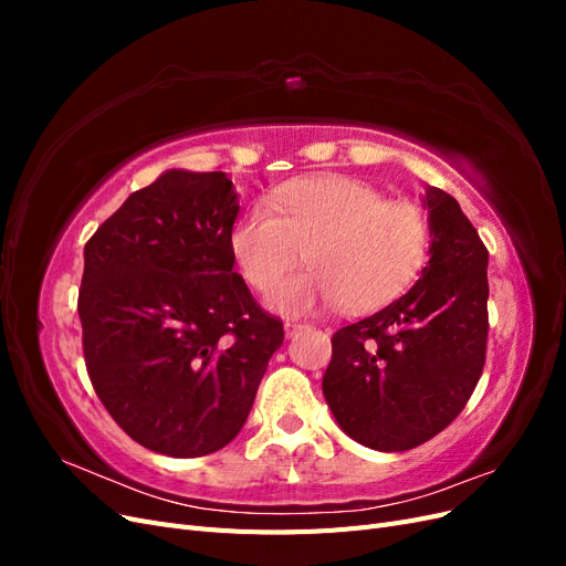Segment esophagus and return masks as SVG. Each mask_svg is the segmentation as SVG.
<instances>
[{
	"mask_svg": "<svg viewBox=\"0 0 566 566\" xmlns=\"http://www.w3.org/2000/svg\"><path fill=\"white\" fill-rule=\"evenodd\" d=\"M302 328H310V323H302V321H285V335L293 337L295 333H300Z\"/></svg>",
	"mask_w": 566,
	"mask_h": 566,
	"instance_id": "1",
	"label": "esophagus"
}]
</instances>
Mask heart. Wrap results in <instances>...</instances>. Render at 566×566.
I'll use <instances>...</instances> for the list:
<instances>
[{
    "label": "heart",
    "instance_id": "1",
    "mask_svg": "<svg viewBox=\"0 0 566 566\" xmlns=\"http://www.w3.org/2000/svg\"><path fill=\"white\" fill-rule=\"evenodd\" d=\"M302 250L310 269L283 283L271 304L302 314L337 302L342 312L366 314L416 283L430 250V224L416 205L328 175L276 188L231 231L235 262L260 293L297 266Z\"/></svg>",
    "mask_w": 566,
    "mask_h": 566
}]
</instances>
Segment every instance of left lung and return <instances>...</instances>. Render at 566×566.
I'll list each match as a JSON object with an SVG mask.
<instances>
[{
	"label": "left lung",
	"mask_w": 566,
	"mask_h": 566,
	"mask_svg": "<svg viewBox=\"0 0 566 566\" xmlns=\"http://www.w3.org/2000/svg\"><path fill=\"white\" fill-rule=\"evenodd\" d=\"M430 262L406 295L333 335L323 397L352 439L408 451L460 416L482 378L489 250L453 196L427 188Z\"/></svg>",
	"instance_id": "1"
}]
</instances>
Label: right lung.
Instances as JSON below:
<instances>
[{"instance_id": "obj_1", "label": "right lung", "mask_w": 566, "mask_h": 566, "mask_svg": "<svg viewBox=\"0 0 566 566\" xmlns=\"http://www.w3.org/2000/svg\"><path fill=\"white\" fill-rule=\"evenodd\" d=\"M224 172L169 169L84 245L82 352L111 418L144 449L200 458L241 432L283 321L233 271Z\"/></svg>"}]
</instances>
